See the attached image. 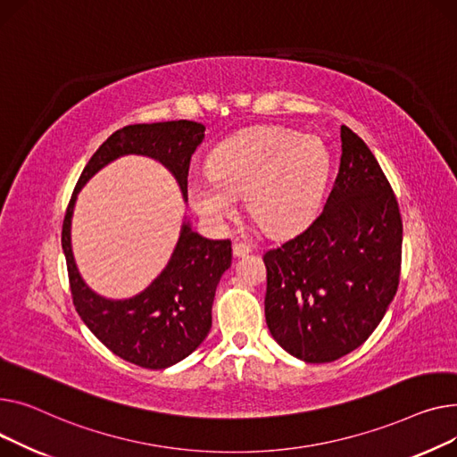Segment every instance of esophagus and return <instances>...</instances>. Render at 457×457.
<instances>
[{
  "label": "esophagus",
  "instance_id": "obj_1",
  "mask_svg": "<svg viewBox=\"0 0 457 457\" xmlns=\"http://www.w3.org/2000/svg\"><path fill=\"white\" fill-rule=\"evenodd\" d=\"M232 253L234 256H247L251 253V245L249 244H244V241H236V244L232 245Z\"/></svg>",
  "mask_w": 457,
  "mask_h": 457
}]
</instances>
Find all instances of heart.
Wrapping results in <instances>:
<instances>
[{
  "instance_id": "1",
  "label": "heart",
  "mask_w": 457,
  "mask_h": 457,
  "mask_svg": "<svg viewBox=\"0 0 457 457\" xmlns=\"http://www.w3.org/2000/svg\"><path fill=\"white\" fill-rule=\"evenodd\" d=\"M210 173L186 182L187 199L208 221L232 216L236 195L267 234L304 227L323 203L330 177L325 142L284 127H254L223 140L208 158Z\"/></svg>"
}]
</instances>
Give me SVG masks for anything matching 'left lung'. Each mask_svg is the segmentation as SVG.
Segmentation results:
<instances>
[{
  "instance_id": "1",
  "label": "left lung",
  "mask_w": 457,
  "mask_h": 457,
  "mask_svg": "<svg viewBox=\"0 0 457 457\" xmlns=\"http://www.w3.org/2000/svg\"><path fill=\"white\" fill-rule=\"evenodd\" d=\"M341 162L323 212L265 251V323L306 363L353 353L380 325L400 278L402 218L365 142L341 125Z\"/></svg>"
}]
</instances>
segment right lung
Segmentation results:
<instances>
[{"label":"right lung","instance_id":"right-lung-1","mask_svg":"<svg viewBox=\"0 0 457 457\" xmlns=\"http://www.w3.org/2000/svg\"><path fill=\"white\" fill-rule=\"evenodd\" d=\"M204 138L197 121H160L127 125L92 154L71 194L62 251L77 313L90 332L121 360L144 369H166L190 356L212 328V304L221 275L232 263L230 239H208L182 223L175 251L142 293L112 301L92 291L79 275L71 253V216L77 194L99 170L125 154H144L164 164L177 179L184 201L190 160Z\"/></svg>","mask_w":457,"mask_h":457}]
</instances>
